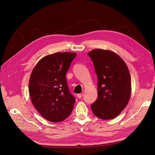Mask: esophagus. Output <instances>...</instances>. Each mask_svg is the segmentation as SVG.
<instances>
[{"instance_id":"34e87169","label":"esophagus","mask_w":155,"mask_h":155,"mask_svg":"<svg viewBox=\"0 0 155 155\" xmlns=\"http://www.w3.org/2000/svg\"><path fill=\"white\" fill-rule=\"evenodd\" d=\"M83 93L79 94H78V97L79 98V99H80V98H81V97H83Z\"/></svg>"}]
</instances>
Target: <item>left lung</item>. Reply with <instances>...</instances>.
<instances>
[{"instance_id": "left-lung-1", "label": "left lung", "mask_w": 155, "mask_h": 155, "mask_svg": "<svg viewBox=\"0 0 155 155\" xmlns=\"http://www.w3.org/2000/svg\"><path fill=\"white\" fill-rule=\"evenodd\" d=\"M88 55L97 77V98L91 105L93 114L102 120L118 116L127 105L131 92L127 66L110 50L94 49Z\"/></svg>"}]
</instances>
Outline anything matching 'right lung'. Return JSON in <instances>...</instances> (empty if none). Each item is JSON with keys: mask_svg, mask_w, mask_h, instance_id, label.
<instances>
[{"mask_svg": "<svg viewBox=\"0 0 155 155\" xmlns=\"http://www.w3.org/2000/svg\"><path fill=\"white\" fill-rule=\"evenodd\" d=\"M76 53L57 52L42 58L33 69L29 93L40 114L51 122H59L71 113L76 99L70 93L66 74Z\"/></svg>", "mask_w": 155, "mask_h": 155, "instance_id": "add662e5", "label": "right lung"}]
</instances>
